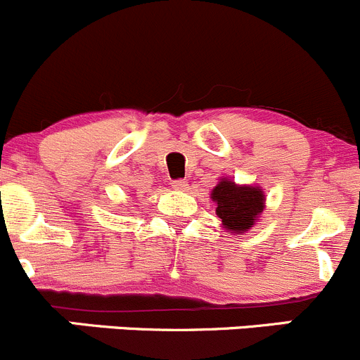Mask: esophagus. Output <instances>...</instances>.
<instances>
[{"mask_svg":"<svg viewBox=\"0 0 360 360\" xmlns=\"http://www.w3.org/2000/svg\"><path fill=\"white\" fill-rule=\"evenodd\" d=\"M172 187L175 188V191H187L188 181L187 180H173Z\"/></svg>","mask_w":360,"mask_h":360,"instance_id":"34e87169","label":"esophagus"}]
</instances>
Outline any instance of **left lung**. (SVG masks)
I'll return each instance as SVG.
<instances>
[{
    "mask_svg": "<svg viewBox=\"0 0 360 360\" xmlns=\"http://www.w3.org/2000/svg\"><path fill=\"white\" fill-rule=\"evenodd\" d=\"M217 202V215L227 231L245 233L254 226L259 213L264 210V194L257 187H240L231 180H222L212 191Z\"/></svg>",
    "mask_w": 360,
    "mask_h": 360,
    "instance_id": "8db88e82",
    "label": "left lung"
}]
</instances>
